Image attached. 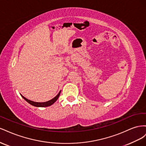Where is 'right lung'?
Here are the masks:
<instances>
[{
	"label": "right lung",
	"instance_id": "add662e5",
	"mask_svg": "<svg viewBox=\"0 0 146 146\" xmlns=\"http://www.w3.org/2000/svg\"><path fill=\"white\" fill-rule=\"evenodd\" d=\"M60 93H61V91L59 92V93L57 94L54 98H53L52 99L48 100V101L45 102H36L29 100L27 98H25V97H24L21 94H20L22 96V98H23L24 100L27 101V102L29 104H30V105L35 106V107H48V106L52 105V104H54L55 102L57 100V99H58Z\"/></svg>",
	"mask_w": 146,
	"mask_h": 146
}]
</instances>
